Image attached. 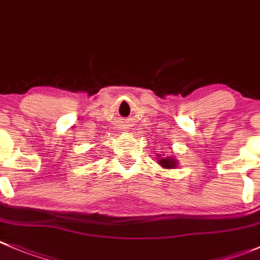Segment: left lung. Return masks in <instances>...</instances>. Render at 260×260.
<instances>
[{
	"label": "left lung",
	"mask_w": 260,
	"mask_h": 260,
	"mask_svg": "<svg viewBox=\"0 0 260 260\" xmlns=\"http://www.w3.org/2000/svg\"><path fill=\"white\" fill-rule=\"evenodd\" d=\"M158 157H160V160H157V162L160 164L162 168H165V169L176 168V164H178V162H176L175 158H173L171 156H170V157H161V155H160Z\"/></svg>",
	"instance_id": "8db88e82"
}]
</instances>
